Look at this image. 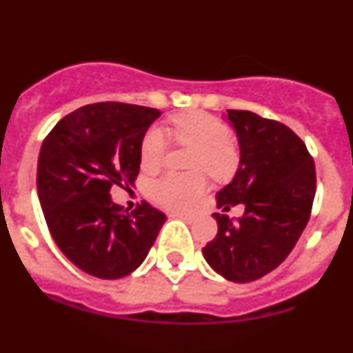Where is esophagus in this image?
Instances as JSON below:
<instances>
[{"label": "esophagus", "mask_w": 353, "mask_h": 353, "mask_svg": "<svg viewBox=\"0 0 353 353\" xmlns=\"http://www.w3.org/2000/svg\"><path fill=\"white\" fill-rule=\"evenodd\" d=\"M174 215H176V217H180V219L185 221V223H192V221H194V217H192V215H187V214H174Z\"/></svg>", "instance_id": "34e87169"}]
</instances>
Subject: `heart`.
<instances>
[{"mask_svg": "<svg viewBox=\"0 0 353 353\" xmlns=\"http://www.w3.org/2000/svg\"><path fill=\"white\" fill-rule=\"evenodd\" d=\"M174 139L196 146L192 168L207 170L214 179H230L239 164V154L230 143L232 130L224 121L201 111L179 114L171 120ZM166 134L161 127L146 130L141 143V159L146 168L159 166L166 154ZM207 180L201 173H166L152 180L148 185L150 198L171 210H187L201 198Z\"/></svg>", "mask_w": 353, "mask_h": 353, "instance_id": "b5f03b06", "label": "heart"}]
</instances>
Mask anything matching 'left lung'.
<instances>
[{
	"instance_id": "1",
	"label": "left lung",
	"mask_w": 353,
	"mask_h": 353,
	"mask_svg": "<svg viewBox=\"0 0 353 353\" xmlns=\"http://www.w3.org/2000/svg\"><path fill=\"white\" fill-rule=\"evenodd\" d=\"M240 162L235 176L217 192V207H244L239 219L214 214L217 235L203 256L215 272L233 283L260 279L281 265L310 221L316 173L297 134L279 121L251 111L228 109Z\"/></svg>"
}]
</instances>
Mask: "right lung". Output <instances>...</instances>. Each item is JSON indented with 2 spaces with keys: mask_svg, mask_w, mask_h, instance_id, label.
Instances as JSON below:
<instances>
[{
  "mask_svg": "<svg viewBox=\"0 0 353 353\" xmlns=\"http://www.w3.org/2000/svg\"><path fill=\"white\" fill-rule=\"evenodd\" d=\"M159 117L145 105L99 102L61 118L43 139L37 168L43 217L60 251L90 276L134 272L166 221L146 201L127 212L109 194L134 185L143 138Z\"/></svg>",
  "mask_w": 353,
  "mask_h": 353,
  "instance_id": "right-lung-1",
  "label": "right lung"
}]
</instances>
